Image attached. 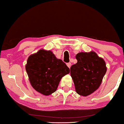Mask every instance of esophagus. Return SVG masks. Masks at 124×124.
I'll return each mask as SVG.
<instances>
[{"instance_id":"34e87169","label":"esophagus","mask_w":124,"mask_h":124,"mask_svg":"<svg viewBox=\"0 0 124 124\" xmlns=\"http://www.w3.org/2000/svg\"><path fill=\"white\" fill-rule=\"evenodd\" d=\"M67 65V66H68V67L69 68H70V66H71V63H70V62H69V63H68L66 64Z\"/></svg>"}]
</instances>
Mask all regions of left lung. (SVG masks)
Instances as JSON below:
<instances>
[{
  "label": "left lung",
  "instance_id": "8db88e82",
  "mask_svg": "<svg viewBox=\"0 0 124 124\" xmlns=\"http://www.w3.org/2000/svg\"><path fill=\"white\" fill-rule=\"evenodd\" d=\"M78 62L70 67V75L76 93L86 97L99 88L107 72L106 62L96 52H79Z\"/></svg>",
  "mask_w": 124,
  "mask_h": 124
}]
</instances>
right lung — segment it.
Returning <instances> with one entry per match:
<instances>
[{
    "label": "right lung",
    "instance_id": "obj_1",
    "mask_svg": "<svg viewBox=\"0 0 124 124\" xmlns=\"http://www.w3.org/2000/svg\"><path fill=\"white\" fill-rule=\"evenodd\" d=\"M25 70L32 87L44 96L56 92L62 77L70 72L66 64L52 51L44 49L30 55Z\"/></svg>",
    "mask_w": 124,
    "mask_h": 124
}]
</instances>
